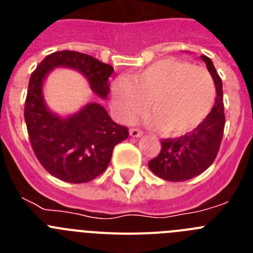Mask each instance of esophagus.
I'll use <instances>...</instances> for the list:
<instances>
[{"instance_id": "34e87169", "label": "esophagus", "mask_w": 253, "mask_h": 253, "mask_svg": "<svg viewBox=\"0 0 253 253\" xmlns=\"http://www.w3.org/2000/svg\"><path fill=\"white\" fill-rule=\"evenodd\" d=\"M129 134H130V137L133 138H140L143 135V131L139 130V129H130V130H129Z\"/></svg>"}]
</instances>
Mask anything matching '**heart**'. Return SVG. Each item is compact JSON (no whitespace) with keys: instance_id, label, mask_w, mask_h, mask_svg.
<instances>
[{"instance_id":"heart-1","label":"heart","mask_w":253,"mask_h":253,"mask_svg":"<svg viewBox=\"0 0 253 253\" xmlns=\"http://www.w3.org/2000/svg\"><path fill=\"white\" fill-rule=\"evenodd\" d=\"M213 77L203 67L165 58L140 69L130 77L111 84L114 115L130 123L148 106L153 114L147 123L163 129L167 135L181 137L198 129L207 120L215 101Z\"/></svg>"}]
</instances>
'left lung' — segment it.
Here are the masks:
<instances>
[{"label":"left lung","instance_id":"8db88e82","mask_svg":"<svg viewBox=\"0 0 253 253\" xmlns=\"http://www.w3.org/2000/svg\"><path fill=\"white\" fill-rule=\"evenodd\" d=\"M215 84V104L198 129L178 139L162 140L157 157L148 162L154 175L167 181H186L196 177L214 162L224 131L223 84L211 59L202 55Z\"/></svg>","mask_w":253,"mask_h":253}]
</instances>
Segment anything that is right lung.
I'll list each match as a JSON object with an SVG mask.
<instances>
[{"label":"right lung","mask_w":253,"mask_h":253,"mask_svg":"<svg viewBox=\"0 0 253 253\" xmlns=\"http://www.w3.org/2000/svg\"><path fill=\"white\" fill-rule=\"evenodd\" d=\"M55 68L81 73L102 100L109 95L114 68L88 54L62 50L46 55L29 81L24 115L35 156L54 177L84 184L106 169L114 147L126 139L129 131L113 122L99 102H87L67 116L51 111L44 99V84Z\"/></svg>","instance_id":"1"}]
</instances>
